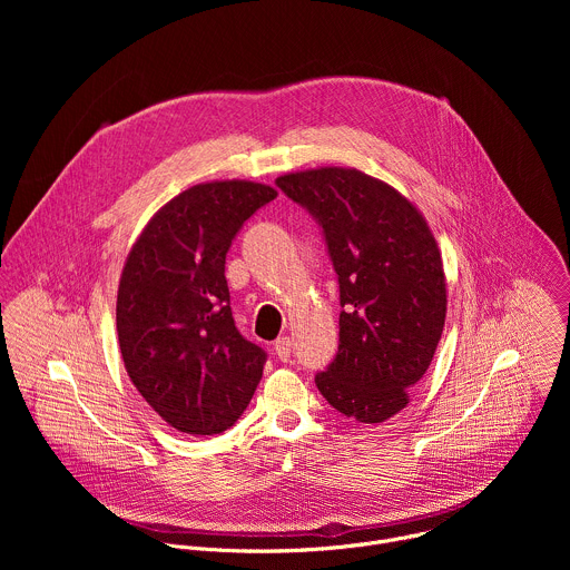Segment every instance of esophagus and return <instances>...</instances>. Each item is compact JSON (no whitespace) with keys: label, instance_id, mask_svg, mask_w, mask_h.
I'll return each instance as SVG.
<instances>
[{"label":"esophagus","instance_id":"1","mask_svg":"<svg viewBox=\"0 0 570 570\" xmlns=\"http://www.w3.org/2000/svg\"><path fill=\"white\" fill-rule=\"evenodd\" d=\"M273 350H275V354H277L279 361L288 363V361H291V354H293V343H291V338L284 336V338H277V341H275Z\"/></svg>","mask_w":570,"mask_h":570}]
</instances>
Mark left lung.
Returning a JSON list of instances; mask_svg holds the SVG:
<instances>
[{
	"label": "left lung",
	"instance_id": "8db88e82",
	"mask_svg": "<svg viewBox=\"0 0 570 570\" xmlns=\"http://www.w3.org/2000/svg\"><path fill=\"white\" fill-rule=\"evenodd\" d=\"M275 185L313 216L338 275L341 343L315 385L338 413L379 424L405 409L444 330L438 243L409 200L356 169L299 171Z\"/></svg>",
	"mask_w": 570,
	"mask_h": 570
}]
</instances>
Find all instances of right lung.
<instances>
[{
	"instance_id": "add662e5",
	"label": "right lung",
	"mask_w": 570,
	"mask_h": 570,
	"mask_svg": "<svg viewBox=\"0 0 570 570\" xmlns=\"http://www.w3.org/2000/svg\"><path fill=\"white\" fill-rule=\"evenodd\" d=\"M266 185H196L161 207L132 246L117 295L126 372L150 409L180 433L227 431L257 390L268 354L236 330L225 255Z\"/></svg>"
}]
</instances>
